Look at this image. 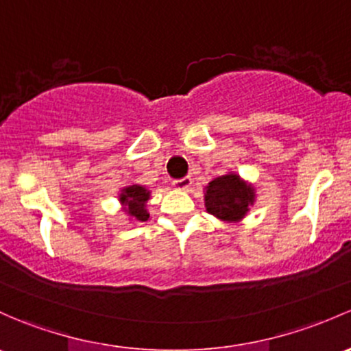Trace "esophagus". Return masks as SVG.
I'll list each match as a JSON object with an SVG mask.
<instances>
[{"mask_svg":"<svg viewBox=\"0 0 351 351\" xmlns=\"http://www.w3.org/2000/svg\"><path fill=\"white\" fill-rule=\"evenodd\" d=\"M191 183H193V180H191L190 176H185V178L182 180H175V182H173V186L178 188V190H188V188L191 186Z\"/></svg>","mask_w":351,"mask_h":351,"instance_id":"34e87169","label":"esophagus"}]
</instances>
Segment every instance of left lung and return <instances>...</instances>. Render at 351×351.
I'll list each match as a JSON object with an SVG mask.
<instances>
[{
	"label": "left lung",
	"instance_id": "obj_1",
	"mask_svg": "<svg viewBox=\"0 0 351 351\" xmlns=\"http://www.w3.org/2000/svg\"><path fill=\"white\" fill-rule=\"evenodd\" d=\"M256 202V188L230 171L205 186V208L222 222H241Z\"/></svg>",
	"mask_w": 351,
	"mask_h": 351
}]
</instances>
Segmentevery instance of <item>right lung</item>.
Instances as JSON below:
<instances>
[{"mask_svg": "<svg viewBox=\"0 0 351 351\" xmlns=\"http://www.w3.org/2000/svg\"><path fill=\"white\" fill-rule=\"evenodd\" d=\"M151 198V191L143 185L124 186L119 193V204L123 206V212L129 217V220L134 222H146L149 220L147 212V202Z\"/></svg>", "mask_w": 351, "mask_h": 351, "instance_id": "1", "label": "right lung"}]
</instances>
